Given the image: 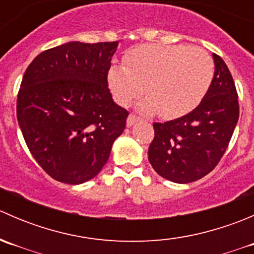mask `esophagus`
Segmentation results:
<instances>
[{
  "label": "esophagus",
  "mask_w": 254,
  "mask_h": 254,
  "mask_svg": "<svg viewBox=\"0 0 254 254\" xmlns=\"http://www.w3.org/2000/svg\"><path fill=\"white\" fill-rule=\"evenodd\" d=\"M137 119H139V118H137L135 114H129V117H127V127H131V125H134L135 123L137 122Z\"/></svg>",
  "instance_id": "1"
}]
</instances>
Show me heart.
I'll return each instance as SVG.
<instances>
[{"mask_svg":"<svg viewBox=\"0 0 254 254\" xmlns=\"http://www.w3.org/2000/svg\"><path fill=\"white\" fill-rule=\"evenodd\" d=\"M112 64L107 72L115 101L127 106L145 93L140 108L176 119L199 106L214 77V61L205 50L188 45H141Z\"/></svg>","mask_w":254,"mask_h":254,"instance_id":"b5f03b06","label":"heart"}]
</instances>
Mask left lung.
Returning <instances> with one entry per match:
<instances>
[{
  "label": "left lung",
  "instance_id": "left-lung-1",
  "mask_svg": "<svg viewBox=\"0 0 254 254\" xmlns=\"http://www.w3.org/2000/svg\"><path fill=\"white\" fill-rule=\"evenodd\" d=\"M215 73L195 109L166 123H155L148 161L163 178L190 183L211 172L224 156L240 115L234 78L225 61L212 54Z\"/></svg>",
  "mask_w": 254,
  "mask_h": 254
}]
</instances>
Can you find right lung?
I'll return each instance as SVG.
<instances>
[{
    "instance_id": "1",
    "label": "right lung",
    "mask_w": 254,
    "mask_h": 254,
    "mask_svg": "<svg viewBox=\"0 0 254 254\" xmlns=\"http://www.w3.org/2000/svg\"><path fill=\"white\" fill-rule=\"evenodd\" d=\"M118 42H71L40 53L23 76L17 119L38 165L51 178L81 184L101 172L129 115L107 72Z\"/></svg>"
}]
</instances>
